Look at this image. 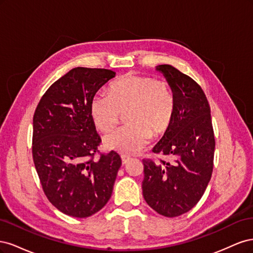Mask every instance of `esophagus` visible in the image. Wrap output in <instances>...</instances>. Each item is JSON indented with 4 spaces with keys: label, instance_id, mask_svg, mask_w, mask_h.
Wrapping results in <instances>:
<instances>
[{
    "label": "esophagus",
    "instance_id": "obj_1",
    "mask_svg": "<svg viewBox=\"0 0 253 253\" xmlns=\"http://www.w3.org/2000/svg\"><path fill=\"white\" fill-rule=\"evenodd\" d=\"M129 160V157L128 156H125V155H122L121 156V162H122V165H126L127 162Z\"/></svg>",
    "mask_w": 253,
    "mask_h": 253
}]
</instances>
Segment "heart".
<instances>
[{"label": "heart", "mask_w": 253, "mask_h": 253, "mask_svg": "<svg viewBox=\"0 0 253 253\" xmlns=\"http://www.w3.org/2000/svg\"><path fill=\"white\" fill-rule=\"evenodd\" d=\"M176 98L171 84L152 76L127 73L114 79L109 94H97L91 99L90 115L102 133L118 126L121 113H126L128 125L105 137L108 148L134 154L154 138L169 131L175 116Z\"/></svg>", "instance_id": "1"}]
</instances>
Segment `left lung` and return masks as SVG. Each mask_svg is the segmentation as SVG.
Returning a JSON list of instances; mask_svg holds the SVG:
<instances>
[{
  "label": "left lung",
  "instance_id": "1",
  "mask_svg": "<svg viewBox=\"0 0 253 253\" xmlns=\"http://www.w3.org/2000/svg\"><path fill=\"white\" fill-rule=\"evenodd\" d=\"M157 70L173 87L176 111L170 129L153 152L172 160L142 159V194L160 215L176 217L204 195L213 171L215 138L210 105L200 84L172 65H158Z\"/></svg>",
  "mask_w": 253,
  "mask_h": 253
}]
</instances>
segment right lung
I'll list each match as a JSON object with an SVG mask.
<instances>
[{
  "label": "right lung",
  "instance_id": "right-lung-1",
  "mask_svg": "<svg viewBox=\"0 0 253 253\" xmlns=\"http://www.w3.org/2000/svg\"><path fill=\"white\" fill-rule=\"evenodd\" d=\"M114 77L115 73L105 68H73L51 84L35 111L32 149L36 170L48 201L66 215H93L112 195L121 158L115 151L98 150L101 139L90 102Z\"/></svg>",
  "mask_w": 253,
  "mask_h": 253
}]
</instances>
